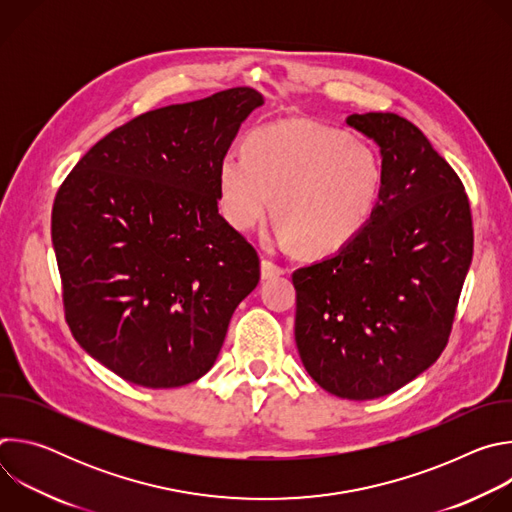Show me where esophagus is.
Instances as JSON below:
<instances>
[{
  "mask_svg": "<svg viewBox=\"0 0 512 512\" xmlns=\"http://www.w3.org/2000/svg\"><path fill=\"white\" fill-rule=\"evenodd\" d=\"M287 269H283L281 265L273 263L271 259H261V277L263 279H271V277H277V275H283Z\"/></svg>",
  "mask_w": 512,
  "mask_h": 512,
  "instance_id": "1",
  "label": "esophagus"
}]
</instances>
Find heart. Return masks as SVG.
Listing matches in <instances>:
<instances>
[{
    "instance_id": "1",
    "label": "heart",
    "mask_w": 512,
    "mask_h": 512,
    "mask_svg": "<svg viewBox=\"0 0 512 512\" xmlns=\"http://www.w3.org/2000/svg\"><path fill=\"white\" fill-rule=\"evenodd\" d=\"M383 178V162L367 141L294 119L255 129L247 150L233 148L223 156L218 200L227 221L243 231L275 202L281 245L302 243L310 255H332L371 223Z\"/></svg>"
}]
</instances>
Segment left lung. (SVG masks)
<instances>
[{
	"instance_id": "8db88e82",
	"label": "left lung",
	"mask_w": 512,
	"mask_h": 512,
	"mask_svg": "<svg viewBox=\"0 0 512 512\" xmlns=\"http://www.w3.org/2000/svg\"><path fill=\"white\" fill-rule=\"evenodd\" d=\"M375 139L383 190L371 223L348 247L291 275L296 344L328 393L385 397L440 358L472 261L474 229L462 180L397 113H352Z\"/></svg>"
}]
</instances>
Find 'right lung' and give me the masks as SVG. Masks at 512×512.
I'll return each instance as SVG.
<instances>
[{"mask_svg": "<svg viewBox=\"0 0 512 512\" xmlns=\"http://www.w3.org/2000/svg\"><path fill=\"white\" fill-rule=\"evenodd\" d=\"M259 105L261 93L235 87L143 113L97 141L56 192L66 324L133 385L206 375L259 283L255 247L218 214V164Z\"/></svg>", "mask_w": 512, "mask_h": 512, "instance_id": "obj_1", "label": "right lung"}]
</instances>
